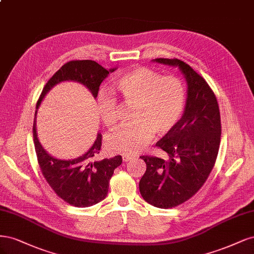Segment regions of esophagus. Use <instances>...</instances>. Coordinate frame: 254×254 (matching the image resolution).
Segmentation results:
<instances>
[{
  "label": "esophagus",
  "instance_id": "1",
  "mask_svg": "<svg viewBox=\"0 0 254 254\" xmlns=\"http://www.w3.org/2000/svg\"><path fill=\"white\" fill-rule=\"evenodd\" d=\"M133 159H135V156H128V155H124V156H122V160L125 162H128Z\"/></svg>",
  "mask_w": 254,
  "mask_h": 254
}]
</instances>
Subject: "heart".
<instances>
[{
	"label": "heart",
	"mask_w": 254,
	"mask_h": 254,
	"mask_svg": "<svg viewBox=\"0 0 254 254\" xmlns=\"http://www.w3.org/2000/svg\"><path fill=\"white\" fill-rule=\"evenodd\" d=\"M127 105H135L132 125L112 133L106 146L113 153L134 155L144 150L154 133L165 135L178 122L186 104V88L181 80L163 76L149 67L135 66L114 82ZM98 114L105 127H115L120 106L115 97L101 93L97 100Z\"/></svg>",
	"instance_id": "b5f03b06"
}]
</instances>
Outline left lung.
<instances>
[{
	"instance_id": "8db88e82",
	"label": "left lung",
	"mask_w": 254,
	"mask_h": 254,
	"mask_svg": "<svg viewBox=\"0 0 254 254\" xmlns=\"http://www.w3.org/2000/svg\"><path fill=\"white\" fill-rule=\"evenodd\" d=\"M178 67L187 82V100L182 118L156 143L169 160L141 156L146 171L139 182L143 199L154 207L178 206L197 192L214 167L222 127L216 97L201 76L178 59H154Z\"/></svg>"
}]
</instances>
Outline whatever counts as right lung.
Returning a JSON list of instances; mask_svg holds the SVG:
<instances>
[{
	"label": "right lung",
	"mask_w": 254,
	"mask_h": 254,
	"mask_svg": "<svg viewBox=\"0 0 254 254\" xmlns=\"http://www.w3.org/2000/svg\"><path fill=\"white\" fill-rule=\"evenodd\" d=\"M116 69L117 67L105 69L92 60L67 62L47 81L37 102L32 133L39 166L46 182L56 194L71 206L86 208L103 200L108 195L109 183L114 170L121 165L122 157L118 155L110 159H97L101 149V133L97 134L91 148L77 158L60 159L52 156L38 138L37 112L47 93L54 86L65 81L82 84L96 99L102 81Z\"/></svg>",
	"instance_id": "obj_1"
}]
</instances>
